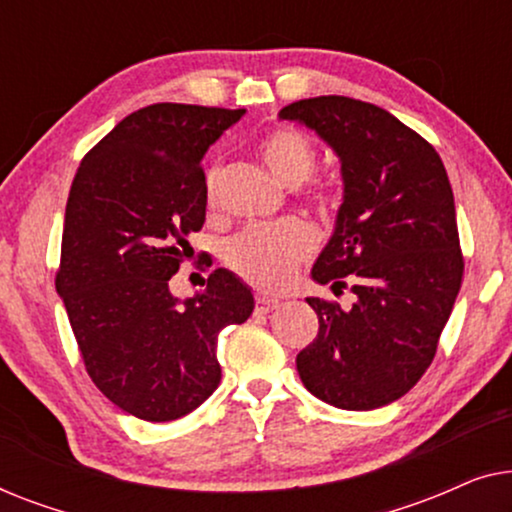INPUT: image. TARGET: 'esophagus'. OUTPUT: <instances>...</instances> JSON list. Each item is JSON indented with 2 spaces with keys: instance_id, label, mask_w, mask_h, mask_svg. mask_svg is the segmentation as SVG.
<instances>
[{
  "instance_id": "obj_1",
  "label": "esophagus",
  "mask_w": 512,
  "mask_h": 512,
  "mask_svg": "<svg viewBox=\"0 0 512 512\" xmlns=\"http://www.w3.org/2000/svg\"><path fill=\"white\" fill-rule=\"evenodd\" d=\"M277 305H279V300H277V298L263 296V293H258V296H256V310L261 312V314H268V312H272V310H275Z\"/></svg>"
}]
</instances>
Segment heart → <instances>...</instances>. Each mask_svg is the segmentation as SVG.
I'll return each instance as SVG.
<instances>
[{
	"mask_svg": "<svg viewBox=\"0 0 512 512\" xmlns=\"http://www.w3.org/2000/svg\"><path fill=\"white\" fill-rule=\"evenodd\" d=\"M258 156L272 172V177L291 188L310 179L317 167V149L310 137L293 128H279L265 135L258 142ZM216 177H219V170L212 167L205 177L207 198H212ZM312 198L324 202L326 191L314 188ZM312 247V230L303 221L286 219L270 226H251L235 235L226 244V263L247 282L263 289H277L291 277L296 263L310 254Z\"/></svg>",
	"mask_w": 512,
	"mask_h": 512,
	"instance_id": "1",
	"label": "heart"
}]
</instances>
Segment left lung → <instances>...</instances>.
I'll use <instances>...</instances> for the list:
<instances>
[{
    "mask_svg": "<svg viewBox=\"0 0 512 512\" xmlns=\"http://www.w3.org/2000/svg\"><path fill=\"white\" fill-rule=\"evenodd\" d=\"M340 160L342 205L312 265L317 284L345 289L349 310L307 298L319 333L296 356L305 389L342 410L389 405L419 382L457 300L464 258L445 165L436 149L375 104L310 97L279 111Z\"/></svg>",
    "mask_w": 512,
    "mask_h": 512,
    "instance_id": "obj_1",
    "label": "left lung"
}]
</instances>
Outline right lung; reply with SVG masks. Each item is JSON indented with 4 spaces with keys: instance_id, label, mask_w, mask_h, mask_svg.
Returning a JSON list of instances; mask_svg holds the SVG:
<instances>
[{
    "instance_id": "1",
    "label": "right lung",
    "mask_w": 512,
    "mask_h": 512,
    "mask_svg": "<svg viewBox=\"0 0 512 512\" xmlns=\"http://www.w3.org/2000/svg\"><path fill=\"white\" fill-rule=\"evenodd\" d=\"M242 116L151 104L93 146L72 181L55 289L90 380L146 422H172L214 394L221 328L254 312L251 289L226 268L193 298L170 291L205 223L202 158Z\"/></svg>"
}]
</instances>
